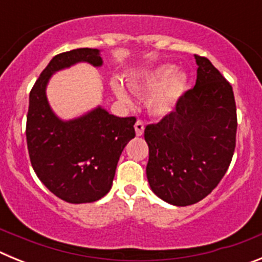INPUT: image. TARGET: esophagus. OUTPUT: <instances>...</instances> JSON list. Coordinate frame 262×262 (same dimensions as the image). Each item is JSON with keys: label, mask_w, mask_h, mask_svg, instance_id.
<instances>
[{"label": "esophagus", "mask_w": 262, "mask_h": 262, "mask_svg": "<svg viewBox=\"0 0 262 262\" xmlns=\"http://www.w3.org/2000/svg\"><path fill=\"white\" fill-rule=\"evenodd\" d=\"M144 122L143 120H136V123H135V131H136V135L138 136H142L143 134H144Z\"/></svg>", "instance_id": "esophagus-1"}]
</instances>
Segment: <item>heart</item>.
I'll use <instances>...</instances> for the list:
<instances>
[{
  "instance_id": "heart-1",
  "label": "heart",
  "mask_w": 262,
  "mask_h": 262,
  "mask_svg": "<svg viewBox=\"0 0 262 262\" xmlns=\"http://www.w3.org/2000/svg\"><path fill=\"white\" fill-rule=\"evenodd\" d=\"M139 93H152L148 99V111L154 117H166L174 111L178 101L186 89V77L174 73L172 67H161L145 76L140 82H133ZM113 89L122 101H129V96L118 78L113 80Z\"/></svg>"
}]
</instances>
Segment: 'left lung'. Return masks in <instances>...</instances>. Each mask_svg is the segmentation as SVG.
Instances as JSON below:
<instances>
[{
    "label": "left lung",
    "instance_id": "left-lung-1",
    "mask_svg": "<svg viewBox=\"0 0 262 262\" xmlns=\"http://www.w3.org/2000/svg\"><path fill=\"white\" fill-rule=\"evenodd\" d=\"M195 86L182 94L174 111L144 129L149 186L174 206L209 195L226 174L236 147L232 86L207 57L195 55Z\"/></svg>",
    "mask_w": 262,
    "mask_h": 262
}]
</instances>
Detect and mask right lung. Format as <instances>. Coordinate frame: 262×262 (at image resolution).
I'll use <instances>...</instances> for the list:
<instances>
[{
  "mask_svg": "<svg viewBox=\"0 0 262 262\" xmlns=\"http://www.w3.org/2000/svg\"><path fill=\"white\" fill-rule=\"evenodd\" d=\"M86 61L99 67L96 48H77L56 55L30 92L26 139L34 172L60 200L96 202L111 189L120 154L135 138V117L119 118L98 107L62 122L51 111L46 85L53 72Z\"/></svg>",
  "mask_w": 262,
  "mask_h": 262,
  "instance_id": "add662e5",
  "label": "right lung"
}]
</instances>
